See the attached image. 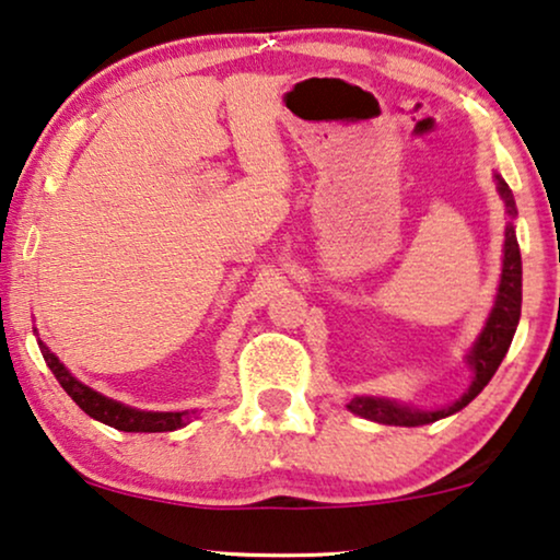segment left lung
I'll use <instances>...</instances> for the list:
<instances>
[{
  "label": "left lung",
  "instance_id": "left-lung-1",
  "mask_svg": "<svg viewBox=\"0 0 560 560\" xmlns=\"http://www.w3.org/2000/svg\"><path fill=\"white\" fill-rule=\"evenodd\" d=\"M498 183V192L502 202H505L508 212V225H505V248H502V273L498 283V296H494L492 312L487 317L482 332L471 345L464 362L471 368V383L469 388L462 393L454 404L444 408H416L411 404H400L396 398H383V396H355L348 404V408L362 419L385 423V427H423V423H434L439 419H446L456 411H462L464 406L471 404L479 393L485 390V385L492 381V375L498 373L502 358L508 355L510 342H513L517 322H520V304H523V261H520V246L515 235V198L505 179L494 175Z\"/></svg>",
  "mask_w": 560,
  "mask_h": 560
}]
</instances>
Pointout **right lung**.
<instances>
[{
	"label": "right lung",
	"instance_id": "right-lung-1",
	"mask_svg": "<svg viewBox=\"0 0 560 560\" xmlns=\"http://www.w3.org/2000/svg\"><path fill=\"white\" fill-rule=\"evenodd\" d=\"M37 345H40V352L47 362V368H50L52 375L58 377L62 390H66L68 396L91 416V419L106 423V427H114L119 431H131V434H156V431L183 429L190 423L192 416L198 413V411H139V408L126 406L121 400H114L104 396V393L89 388V385L78 381V377L62 365L58 355H55L43 340H37Z\"/></svg>",
	"mask_w": 560,
	"mask_h": 560
}]
</instances>
